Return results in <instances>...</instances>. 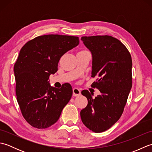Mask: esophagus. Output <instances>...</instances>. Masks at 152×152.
Returning <instances> with one entry per match:
<instances>
[{"instance_id":"34e87169","label":"esophagus","mask_w":152,"mask_h":152,"mask_svg":"<svg viewBox=\"0 0 152 152\" xmlns=\"http://www.w3.org/2000/svg\"><path fill=\"white\" fill-rule=\"evenodd\" d=\"M80 95H81V91H80L78 88H73V96H77Z\"/></svg>"}]
</instances>
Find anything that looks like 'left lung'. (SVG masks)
Here are the masks:
<instances>
[{"mask_svg": "<svg viewBox=\"0 0 152 152\" xmlns=\"http://www.w3.org/2000/svg\"><path fill=\"white\" fill-rule=\"evenodd\" d=\"M92 55L91 76H99L92 83L101 95L93 99L92 93L83 90L88 103L80 112L82 121L89 129L101 133L120 118L132 88V59L124 44L111 36L82 37Z\"/></svg>", "mask_w": 152, "mask_h": 152, "instance_id": "obj_1", "label": "left lung"}]
</instances>
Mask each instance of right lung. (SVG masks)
<instances>
[{
  "label": "right lung",
  "instance_id": "right-lung-1",
  "mask_svg": "<svg viewBox=\"0 0 152 152\" xmlns=\"http://www.w3.org/2000/svg\"><path fill=\"white\" fill-rule=\"evenodd\" d=\"M79 43L77 37L43 35L27 42L19 51L14 68L17 101L33 127L46 129L53 125L69 102L72 95L69 83L58 89L48 80L57 71L60 58Z\"/></svg>",
  "mask_w": 152,
  "mask_h": 152
}]
</instances>
